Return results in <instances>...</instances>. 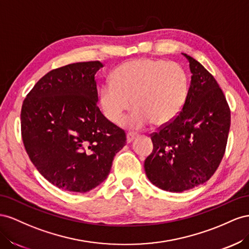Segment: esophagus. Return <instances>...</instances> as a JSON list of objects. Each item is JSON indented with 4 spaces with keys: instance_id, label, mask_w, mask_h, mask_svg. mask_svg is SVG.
Masks as SVG:
<instances>
[{
    "instance_id": "obj_1",
    "label": "esophagus",
    "mask_w": 249,
    "mask_h": 249,
    "mask_svg": "<svg viewBox=\"0 0 249 249\" xmlns=\"http://www.w3.org/2000/svg\"><path fill=\"white\" fill-rule=\"evenodd\" d=\"M137 137V133L134 132H127V143H131V142L134 140V138Z\"/></svg>"
}]
</instances>
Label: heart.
<instances>
[{"label":"heart","mask_w":249,"mask_h":249,"mask_svg":"<svg viewBox=\"0 0 249 249\" xmlns=\"http://www.w3.org/2000/svg\"><path fill=\"white\" fill-rule=\"evenodd\" d=\"M105 83L99 99L105 117L119 124L134 105L126 124L142 128L171 123L181 112L189 95V77L178 63L153 58H137L120 65ZM133 101L131 102V100Z\"/></svg>","instance_id":"obj_1"}]
</instances>
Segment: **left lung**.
<instances>
[{
	"label": "left lung",
	"mask_w": 249,
	"mask_h": 249,
	"mask_svg": "<svg viewBox=\"0 0 249 249\" xmlns=\"http://www.w3.org/2000/svg\"><path fill=\"white\" fill-rule=\"evenodd\" d=\"M186 56L191 84L181 112L151 133L153 150L145 160L146 175L169 192H183L208 181L225 152L231 109L222 89L200 62Z\"/></svg>",
	"instance_id": "left-lung-1"
}]
</instances>
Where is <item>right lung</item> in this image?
<instances>
[{"label": "right lung", "mask_w": 249, "mask_h": 249, "mask_svg": "<svg viewBox=\"0 0 249 249\" xmlns=\"http://www.w3.org/2000/svg\"><path fill=\"white\" fill-rule=\"evenodd\" d=\"M102 67L87 61L50 71L23 102L26 151L38 172L65 191L84 193L99 186L126 144L125 131L97 105L95 75Z\"/></svg>", "instance_id": "add662e5"}]
</instances>
